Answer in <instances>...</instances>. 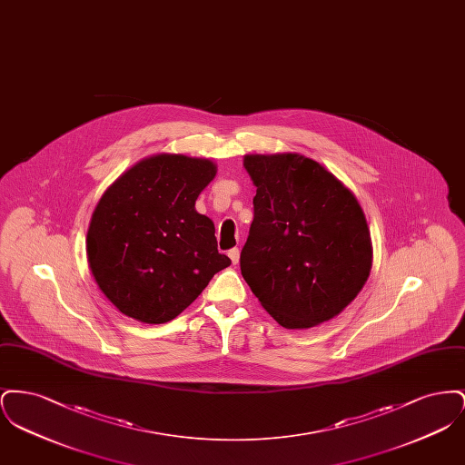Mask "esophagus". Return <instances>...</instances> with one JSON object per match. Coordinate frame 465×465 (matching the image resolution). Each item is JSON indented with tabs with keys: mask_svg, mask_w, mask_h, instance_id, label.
I'll list each match as a JSON object with an SVG mask.
<instances>
[{
	"mask_svg": "<svg viewBox=\"0 0 465 465\" xmlns=\"http://www.w3.org/2000/svg\"><path fill=\"white\" fill-rule=\"evenodd\" d=\"M228 256H230L232 263H233V265H237V263H239V258H241V251H239V247L230 249V251H228Z\"/></svg>",
	"mask_w": 465,
	"mask_h": 465,
	"instance_id": "1",
	"label": "esophagus"
}]
</instances>
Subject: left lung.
Listing matches in <instances>:
<instances>
[{
  "mask_svg": "<svg viewBox=\"0 0 465 465\" xmlns=\"http://www.w3.org/2000/svg\"><path fill=\"white\" fill-rule=\"evenodd\" d=\"M243 167L256 186L243 281L288 330L330 321L371 270L370 230L354 193L298 153L247 155Z\"/></svg>",
  "mask_w": 465,
  "mask_h": 465,
  "instance_id": "1",
  "label": "left lung"
}]
</instances>
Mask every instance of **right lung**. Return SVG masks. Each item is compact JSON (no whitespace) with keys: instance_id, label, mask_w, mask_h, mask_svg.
Listing matches in <instances>:
<instances>
[{"instance_id":"right-lung-1","label":"right lung","mask_w":465,"mask_h":465,"mask_svg":"<svg viewBox=\"0 0 465 465\" xmlns=\"http://www.w3.org/2000/svg\"><path fill=\"white\" fill-rule=\"evenodd\" d=\"M214 176L211 160L155 155L104 192L92 214L87 256L97 286L122 313L169 322L230 266L218 252L214 223L195 211Z\"/></svg>"}]
</instances>
